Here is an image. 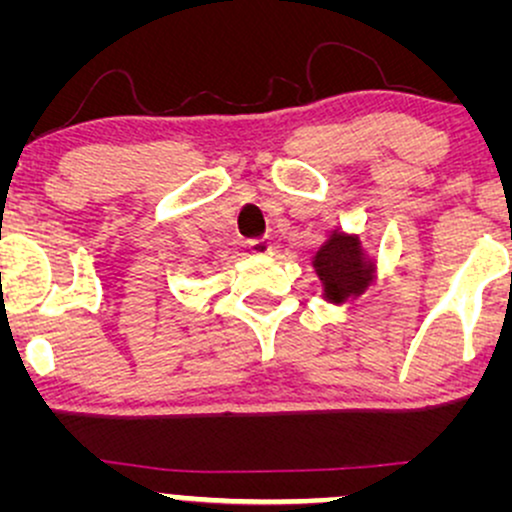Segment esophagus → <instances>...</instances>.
I'll use <instances>...</instances> for the list:
<instances>
[{
	"label": "esophagus",
	"instance_id": "34e87169",
	"mask_svg": "<svg viewBox=\"0 0 512 512\" xmlns=\"http://www.w3.org/2000/svg\"><path fill=\"white\" fill-rule=\"evenodd\" d=\"M248 248H250L252 255H257V257H267V255H272V243H269V238L250 240Z\"/></svg>",
	"mask_w": 512,
	"mask_h": 512
}]
</instances>
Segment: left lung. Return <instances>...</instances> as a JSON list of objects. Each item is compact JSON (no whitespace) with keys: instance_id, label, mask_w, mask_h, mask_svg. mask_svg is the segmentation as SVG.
Listing matches in <instances>:
<instances>
[{"instance_id":"left-lung-1","label":"left lung","mask_w":512,"mask_h":512,"mask_svg":"<svg viewBox=\"0 0 512 512\" xmlns=\"http://www.w3.org/2000/svg\"><path fill=\"white\" fill-rule=\"evenodd\" d=\"M313 269L322 284V298L334 305H344L366 293L378 274L361 238L342 228L327 231L325 243L313 255Z\"/></svg>"}]
</instances>
